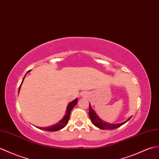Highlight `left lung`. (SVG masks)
<instances>
[{"mask_svg": "<svg viewBox=\"0 0 159 159\" xmlns=\"http://www.w3.org/2000/svg\"><path fill=\"white\" fill-rule=\"evenodd\" d=\"M89 118L92 122V123H93L95 127L101 129H114L119 127L121 126V125H123L125 123H127V122L131 118V116L129 117L126 121H125L123 123H121L111 124V123H107V122L102 120L99 119L98 116L96 114V113H95V112L93 109H92L91 106L90 105V103H89Z\"/></svg>", "mask_w": 159, "mask_h": 159, "instance_id": "obj_1", "label": "left lung"}]
</instances>
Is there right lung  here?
<instances>
[{
    "label": "right lung",
    "instance_id": "1",
    "mask_svg": "<svg viewBox=\"0 0 159 159\" xmlns=\"http://www.w3.org/2000/svg\"><path fill=\"white\" fill-rule=\"evenodd\" d=\"M30 70L28 71V72H29ZM27 72V73H28ZM25 75L24 76L23 80H22V82L20 84V86L19 87V90H18V92H20V87H21V85L22 83H23V80L25 78ZM77 102H78V99H75V100L71 102L70 103H69L68 106H67V109H66V114L65 116H64V118L63 119L58 122L57 123L53 125H51V126H49V127H37V128L39 129H40L42 130H45V131H59L61 129L64 128L66 125H67V123H68V120H69V119H70V112L72 111V108L75 107L76 104H77Z\"/></svg>",
    "mask_w": 159,
    "mask_h": 159
}]
</instances>
